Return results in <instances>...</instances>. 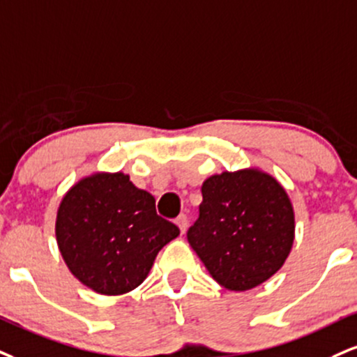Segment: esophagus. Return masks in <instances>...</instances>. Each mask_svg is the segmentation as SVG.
I'll use <instances>...</instances> for the list:
<instances>
[{
    "label": "esophagus",
    "instance_id": "esophagus-1",
    "mask_svg": "<svg viewBox=\"0 0 357 357\" xmlns=\"http://www.w3.org/2000/svg\"><path fill=\"white\" fill-rule=\"evenodd\" d=\"M176 225H178L179 231H181V234L186 231V226H188V216L186 214H179L178 218H176Z\"/></svg>",
    "mask_w": 357,
    "mask_h": 357
}]
</instances>
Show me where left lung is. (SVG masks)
<instances>
[{
  "mask_svg": "<svg viewBox=\"0 0 357 357\" xmlns=\"http://www.w3.org/2000/svg\"><path fill=\"white\" fill-rule=\"evenodd\" d=\"M201 192L188 241L214 281L248 291L276 274L294 241V211L284 188L251 167L214 174Z\"/></svg>",
  "mask_w": 357,
  "mask_h": 357,
  "instance_id": "obj_1",
  "label": "left lung"
}]
</instances>
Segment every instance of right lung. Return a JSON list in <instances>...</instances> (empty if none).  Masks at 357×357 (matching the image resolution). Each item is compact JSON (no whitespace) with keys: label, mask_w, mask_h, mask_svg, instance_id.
<instances>
[{"label":"right lung","mask_w":357,"mask_h":357,"mask_svg":"<svg viewBox=\"0 0 357 357\" xmlns=\"http://www.w3.org/2000/svg\"><path fill=\"white\" fill-rule=\"evenodd\" d=\"M154 203L123 173L76 183L56 216V241L75 278L106 296L139 286L161 248L179 234L178 226L158 216Z\"/></svg>","instance_id":"add662e5"}]
</instances>
